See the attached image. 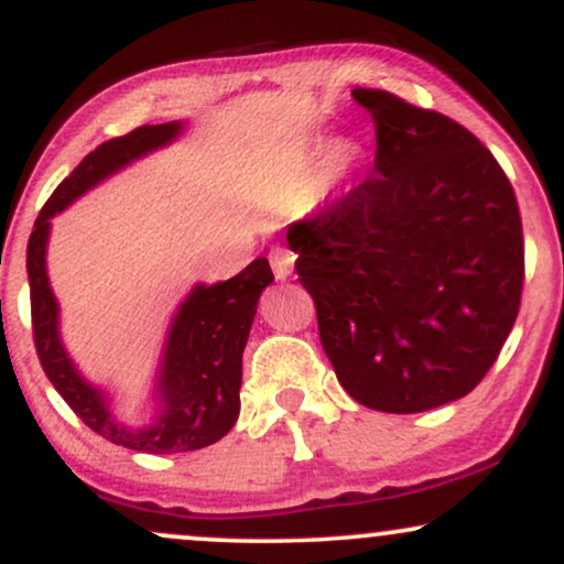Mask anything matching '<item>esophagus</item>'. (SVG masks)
<instances>
[{
  "label": "esophagus",
  "mask_w": 564,
  "mask_h": 564,
  "mask_svg": "<svg viewBox=\"0 0 564 564\" xmlns=\"http://www.w3.org/2000/svg\"><path fill=\"white\" fill-rule=\"evenodd\" d=\"M270 264H273V273L278 281H286L291 270H294V254H291L289 249H273V254H270Z\"/></svg>",
  "instance_id": "34e87169"
}]
</instances>
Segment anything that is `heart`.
Returning a JSON list of instances; mask_svg holds the SVG:
<instances>
[{
    "label": "heart",
    "instance_id": "obj_1",
    "mask_svg": "<svg viewBox=\"0 0 564 564\" xmlns=\"http://www.w3.org/2000/svg\"><path fill=\"white\" fill-rule=\"evenodd\" d=\"M315 159H318V164H323V161H332V164L336 166V170H349L355 161V153L352 148L349 145H334V142H326L321 140L318 145H315Z\"/></svg>",
    "mask_w": 564,
    "mask_h": 564
}]
</instances>
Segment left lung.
I'll return each instance as SVG.
<instances>
[{
	"label": "left lung",
	"mask_w": 564,
	"mask_h": 564,
	"mask_svg": "<svg viewBox=\"0 0 564 564\" xmlns=\"http://www.w3.org/2000/svg\"><path fill=\"white\" fill-rule=\"evenodd\" d=\"M373 170L291 223L296 275L336 379L360 405L419 413L480 384L520 313L525 243L494 153L448 116L355 87Z\"/></svg>",
	"instance_id": "8db88e82"
}]
</instances>
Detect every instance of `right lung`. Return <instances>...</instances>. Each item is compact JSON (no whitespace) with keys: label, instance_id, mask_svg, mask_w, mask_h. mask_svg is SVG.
I'll use <instances>...</instances> for the list:
<instances>
[{"label":"right lung","instance_id":"right-lung-1","mask_svg":"<svg viewBox=\"0 0 564 564\" xmlns=\"http://www.w3.org/2000/svg\"><path fill=\"white\" fill-rule=\"evenodd\" d=\"M183 132V121L145 124L124 138L97 145L82 164L55 187L39 212L25 251L31 286V323L39 364L47 379L100 437L140 453H185L217 443L236 424L241 411V360L257 315L260 294L273 283L270 262L260 257L223 283H196L174 313L153 394L156 419L148 426H129L111 413V400L89 384L68 358L61 339V307L47 278V241L57 212L74 204L89 187L124 170L127 164L159 151Z\"/></svg>","mask_w":564,"mask_h":564}]
</instances>
